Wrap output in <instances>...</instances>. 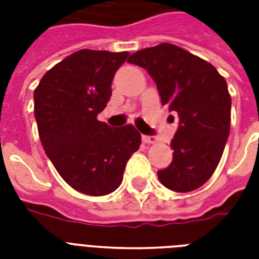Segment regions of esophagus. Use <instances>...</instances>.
Wrapping results in <instances>:
<instances>
[{
	"instance_id": "esophagus-1",
	"label": "esophagus",
	"mask_w": 259,
	"mask_h": 259,
	"mask_svg": "<svg viewBox=\"0 0 259 259\" xmlns=\"http://www.w3.org/2000/svg\"><path fill=\"white\" fill-rule=\"evenodd\" d=\"M142 141L145 142V144H156L157 137L156 136H142Z\"/></svg>"
}]
</instances>
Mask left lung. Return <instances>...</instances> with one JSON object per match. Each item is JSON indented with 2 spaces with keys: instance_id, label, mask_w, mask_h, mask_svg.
I'll list each match as a JSON object with an SVG mask.
<instances>
[{
  "instance_id": "1",
  "label": "left lung",
  "mask_w": 259,
  "mask_h": 259,
  "mask_svg": "<svg viewBox=\"0 0 259 259\" xmlns=\"http://www.w3.org/2000/svg\"><path fill=\"white\" fill-rule=\"evenodd\" d=\"M127 62L149 72L162 105L180 118L170 141L172 162L157 172L161 184L176 192L197 189L217 169L230 134L226 79L211 63L169 42L138 51Z\"/></svg>"
}]
</instances>
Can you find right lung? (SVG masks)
<instances>
[{
  "instance_id": "add662e5",
  "label": "right lung",
  "mask_w": 259,
  "mask_h": 259,
  "mask_svg": "<svg viewBox=\"0 0 259 259\" xmlns=\"http://www.w3.org/2000/svg\"><path fill=\"white\" fill-rule=\"evenodd\" d=\"M129 52L80 50L47 71L34 89L38 137L67 184L90 196L121 185L130 156L141 145L133 125L98 121L111 97V82Z\"/></svg>"
}]
</instances>
